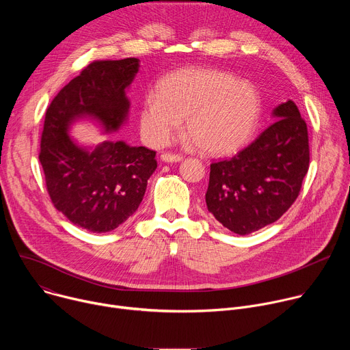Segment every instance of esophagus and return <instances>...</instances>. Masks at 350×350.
<instances>
[{
    "label": "esophagus",
    "mask_w": 350,
    "mask_h": 350,
    "mask_svg": "<svg viewBox=\"0 0 350 350\" xmlns=\"http://www.w3.org/2000/svg\"><path fill=\"white\" fill-rule=\"evenodd\" d=\"M162 161L163 162H181L183 161V157L178 155V154H170V152H163L161 155Z\"/></svg>",
    "instance_id": "esophagus-1"
}]
</instances>
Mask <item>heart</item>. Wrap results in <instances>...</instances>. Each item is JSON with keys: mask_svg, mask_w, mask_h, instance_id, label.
<instances>
[{"mask_svg": "<svg viewBox=\"0 0 350 350\" xmlns=\"http://www.w3.org/2000/svg\"><path fill=\"white\" fill-rule=\"evenodd\" d=\"M260 116L256 90L237 77L212 69L189 68L165 76L139 111L142 134L167 144L181 119L184 131L202 152L227 155L254 134Z\"/></svg>", "mask_w": 350, "mask_h": 350, "instance_id": "heart-1", "label": "heart"}]
</instances>
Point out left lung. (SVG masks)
Instances as JSON below:
<instances>
[{"mask_svg": "<svg viewBox=\"0 0 350 350\" xmlns=\"http://www.w3.org/2000/svg\"><path fill=\"white\" fill-rule=\"evenodd\" d=\"M252 144L211 165L206 205L230 231L245 235L277 221L296 201L309 170V134L293 101Z\"/></svg>", "mask_w": 350, "mask_h": 350, "instance_id": "1", "label": "left lung"}]
</instances>
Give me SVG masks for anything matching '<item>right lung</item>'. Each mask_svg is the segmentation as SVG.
<instances>
[{
    "label": "right lung",
    "instance_id": "1",
    "mask_svg": "<svg viewBox=\"0 0 350 350\" xmlns=\"http://www.w3.org/2000/svg\"><path fill=\"white\" fill-rule=\"evenodd\" d=\"M137 72V58L94 61L55 95L45 112L38 159L48 195L68 220L91 232L112 231L137 211L158 166L157 152L122 141L87 152L66 131L83 115L116 130L130 108L124 88Z\"/></svg>",
    "mask_w": 350,
    "mask_h": 350
}]
</instances>
